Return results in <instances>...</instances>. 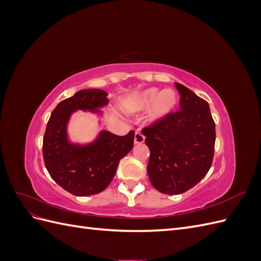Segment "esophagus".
<instances>
[{
  "mask_svg": "<svg viewBox=\"0 0 261 261\" xmlns=\"http://www.w3.org/2000/svg\"><path fill=\"white\" fill-rule=\"evenodd\" d=\"M144 141H145V136L141 133L136 132L135 133V138H134V143H135V144H143Z\"/></svg>",
  "mask_w": 261,
  "mask_h": 261,
  "instance_id": "1",
  "label": "esophagus"
}]
</instances>
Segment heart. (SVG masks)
Masks as SVG:
<instances>
[{"instance_id": "heart-1", "label": "heart", "mask_w": 261, "mask_h": 261, "mask_svg": "<svg viewBox=\"0 0 261 261\" xmlns=\"http://www.w3.org/2000/svg\"><path fill=\"white\" fill-rule=\"evenodd\" d=\"M153 109L150 113V120L155 121L169 115L177 103L176 93L171 89L159 90L156 88H150L141 92L134 101L132 108L136 111L148 109L153 105Z\"/></svg>"}]
</instances>
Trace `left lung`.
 <instances>
[{
  "label": "left lung",
  "instance_id": "1",
  "mask_svg": "<svg viewBox=\"0 0 261 261\" xmlns=\"http://www.w3.org/2000/svg\"><path fill=\"white\" fill-rule=\"evenodd\" d=\"M180 93L179 111L171 112L141 129L149 147L148 176L163 194H183L211 168L216 124L206 100L175 83Z\"/></svg>",
  "mask_w": 261,
  "mask_h": 261
}]
</instances>
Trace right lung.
<instances>
[{
	"label": "right lung",
	"instance_id": "obj_1",
	"mask_svg": "<svg viewBox=\"0 0 261 261\" xmlns=\"http://www.w3.org/2000/svg\"><path fill=\"white\" fill-rule=\"evenodd\" d=\"M108 93L100 89L77 91L61 101L53 110L43 136L42 153L50 176L75 196L99 194L113 179L120 160L134 146L135 132L117 136L103 130L88 146L70 145L66 138V124L75 110H94L106 106Z\"/></svg>",
	"mask_w": 261,
	"mask_h": 261
}]
</instances>
